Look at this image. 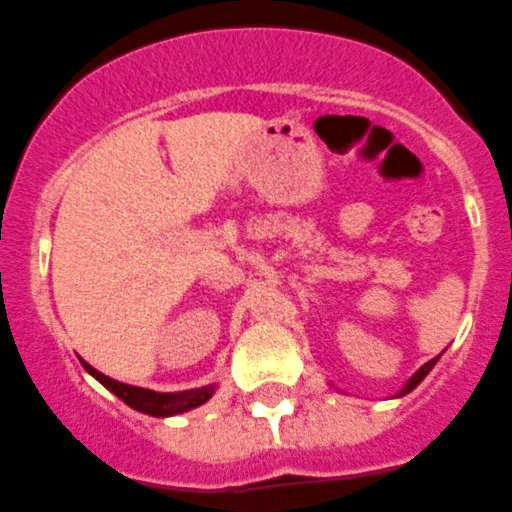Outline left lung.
Returning a JSON list of instances; mask_svg holds the SVG:
<instances>
[{
	"label": "left lung",
	"mask_w": 512,
	"mask_h": 512,
	"mask_svg": "<svg viewBox=\"0 0 512 512\" xmlns=\"http://www.w3.org/2000/svg\"><path fill=\"white\" fill-rule=\"evenodd\" d=\"M437 361H439V356H437V358H432V361H427V364H424V366H422V369H419V371H417V374H414V376H412V379H409V381H407V384H404V389H401V391H399V394H396V396H404V394H409V391H412V389H417V386H419V384H422V381H424V376H427V374H429V371H432V369H434V364H437Z\"/></svg>",
	"instance_id": "8db88e82"
}]
</instances>
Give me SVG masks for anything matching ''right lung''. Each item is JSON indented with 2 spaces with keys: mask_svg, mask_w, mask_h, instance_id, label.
Instances as JSON below:
<instances>
[{
  "mask_svg": "<svg viewBox=\"0 0 512 512\" xmlns=\"http://www.w3.org/2000/svg\"><path fill=\"white\" fill-rule=\"evenodd\" d=\"M80 364H83V369L88 371L93 379H98L105 389L113 391L121 401H126L128 407L136 409V412L148 414V417H174V414H184L189 412V409L202 407L204 401L212 399L214 391H217V386L209 384V386H202V389L169 391V394H161V391L141 389V386H131V384H123V381L111 379V376L95 371L93 366L85 364V361H80Z\"/></svg>",
  "mask_w": 512,
  "mask_h": 512,
  "instance_id": "right-lung-1",
  "label": "right lung"
}]
</instances>
